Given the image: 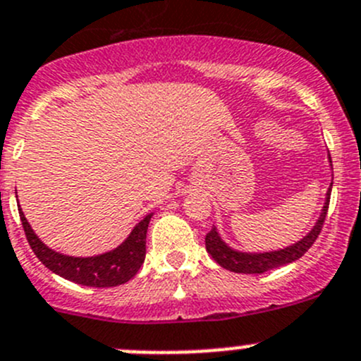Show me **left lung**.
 Wrapping results in <instances>:
<instances>
[{"instance_id": "obj_1", "label": "left lung", "mask_w": 361, "mask_h": 361, "mask_svg": "<svg viewBox=\"0 0 361 361\" xmlns=\"http://www.w3.org/2000/svg\"><path fill=\"white\" fill-rule=\"evenodd\" d=\"M331 166V157L328 155ZM330 195H331V185L326 192V199H324V206L321 209V215L317 219V222L314 224V227L310 229V233L307 236H303L302 240L296 241V243L289 245L286 248H279V250L271 252H241L234 250L233 247L226 243V241L220 238L216 227H213L208 234H206V250L208 254L219 262L222 268L234 271V274H264L269 269L279 268V266L289 264V262H295L296 259L302 257L307 250L314 245V241L317 240L321 233V227H323L324 219H326L328 213V204H330Z\"/></svg>"}]
</instances>
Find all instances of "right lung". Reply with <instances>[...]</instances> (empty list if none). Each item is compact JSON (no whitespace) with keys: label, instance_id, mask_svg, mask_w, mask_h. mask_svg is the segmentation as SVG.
<instances>
[{"label":"right lung","instance_id":"1","mask_svg":"<svg viewBox=\"0 0 361 361\" xmlns=\"http://www.w3.org/2000/svg\"><path fill=\"white\" fill-rule=\"evenodd\" d=\"M27 243L35 252L42 264L47 266L52 274L72 281L75 284L87 288H114L130 281L139 271L146 257V233H148L152 213L146 215L137 226L132 229L127 240L106 254L92 255V257H73V255L59 254L47 245L42 243L27 224L23 209L19 212Z\"/></svg>","mask_w":361,"mask_h":361}]
</instances>
